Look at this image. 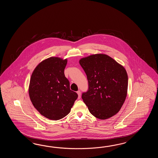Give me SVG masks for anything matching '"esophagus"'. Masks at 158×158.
<instances>
[{
  "mask_svg": "<svg viewBox=\"0 0 158 158\" xmlns=\"http://www.w3.org/2000/svg\"><path fill=\"white\" fill-rule=\"evenodd\" d=\"M77 93L78 94V99H80L81 97V91L80 90L77 91Z\"/></svg>",
  "mask_w": 158,
  "mask_h": 158,
  "instance_id": "1",
  "label": "esophagus"
}]
</instances>
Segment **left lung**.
<instances>
[{"mask_svg": "<svg viewBox=\"0 0 158 158\" xmlns=\"http://www.w3.org/2000/svg\"><path fill=\"white\" fill-rule=\"evenodd\" d=\"M87 76L89 89L82 98L95 118L106 120L118 113L128 91L127 71L106 54L91 55L79 61Z\"/></svg>", "mask_w": 158, "mask_h": 158, "instance_id": "8db88e82", "label": "left lung"}]
</instances>
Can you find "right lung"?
<instances>
[{
	"label": "right lung",
	"instance_id": "obj_1",
	"mask_svg": "<svg viewBox=\"0 0 158 158\" xmlns=\"http://www.w3.org/2000/svg\"><path fill=\"white\" fill-rule=\"evenodd\" d=\"M67 64V59L47 58L37 65L30 78V101L40 114L52 120L66 116L78 97L65 77Z\"/></svg>",
	"mask_w": 158,
	"mask_h": 158
}]
</instances>
